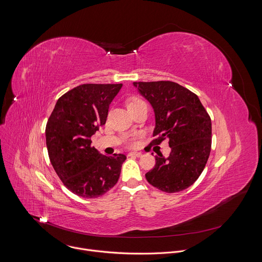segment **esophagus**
<instances>
[{
  "label": "esophagus",
  "instance_id": "34e87169",
  "mask_svg": "<svg viewBox=\"0 0 262 262\" xmlns=\"http://www.w3.org/2000/svg\"><path fill=\"white\" fill-rule=\"evenodd\" d=\"M128 156H135V157H138V158H140V157H142V152H137V151H132V152H129L128 154Z\"/></svg>",
  "mask_w": 262,
  "mask_h": 262
}]
</instances>
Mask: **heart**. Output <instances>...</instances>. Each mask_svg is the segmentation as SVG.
Returning a JSON list of instances; mask_svg holds the SVG:
<instances>
[{
  "label": "heart",
  "mask_w": 262,
  "mask_h": 262,
  "mask_svg": "<svg viewBox=\"0 0 262 262\" xmlns=\"http://www.w3.org/2000/svg\"><path fill=\"white\" fill-rule=\"evenodd\" d=\"M143 104H146V103L142 99H140L138 97H133V98L128 99V101H127V107H128L129 111H133V110H135V108H137V107H139V106H141ZM128 145H130V146L134 145V139H132L128 142Z\"/></svg>",
  "instance_id": "1"
}]
</instances>
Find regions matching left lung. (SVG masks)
Here are the masks:
<instances>
[{"label":"left lung","instance_id":"obj_1","mask_svg":"<svg viewBox=\"0 0 262 262\" xmlns=\"http://www.w3.org/2000/svg\"><path fill=\"white\" fill-rule=\"evenodd\" d=\"M151 103L156 128L150 145L169 139L168 158L156 156V166L145 174L155 188L176 193L188 189L201 175L211 149V120L199 97L170 81L134 82Z\"/></svg>","mask_w":262,"mask_h":262}]
</instances>
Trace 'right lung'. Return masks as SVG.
Here are the masks:
<instances>
[{
  "instance_id": "right-lung-1",
  "label": "right lung",
  "mask_w": 262,
  "mask_h": 262,
  "mask_svg": "<svg viewBox=\"0 0 262 262\" xmlns=\"http://www.w3.org/2000/svg\"><path fill=\"white\" fill-rule=\"evenodd\" d=\"M122 84H83L63 94L46 127L50 161L66 188L83 198L102 196L117 183L124 155L105 157L91 136L105 124Z\"/></svg>"
}]
</instances>
